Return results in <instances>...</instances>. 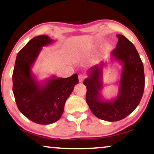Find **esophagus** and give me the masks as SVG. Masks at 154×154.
Masks as SVG:
<instances>
[{
  "label": "esophagus",
  "instance_id": "obj_1",
  "mask_svg": "<svg viewBox=\"0 0 154 154\" xmlns=\"http://www.w3.org/2000/svg\"><path fill=\"white\" fill-rule=\"evenodd\" d=\"M85 75H79V77H78V79H79V82H82L84 81V79H85Z\"/></svg>",
  "mask_w": 154,
  "mask_h": 154
}]
</instances>
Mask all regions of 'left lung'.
I'll return each instance as SVG.
<instances>
[{"label": "left lung", "instance_id": "1", "mask_svg": "<svg viewBox=\"0 0 154 154\" xmlns=\"http://www.w3.org/2000/svg\"><path fill=\"white\" fill-rule=\"evenodd\" d=\"M118 42L110 53V62H102L91 67L83 84L87 87L86 101L98 118L108 122L122 120L138 106L144 89V65L136 48L125 36L117 34ZM122 65L118 95L111 100L103 97V69L108 63Z\"/></svg>", "mask_w": 154, "mask_h": 154}]
</instances>
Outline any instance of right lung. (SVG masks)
Wrapping results in <instances>:
<instances>
[{
	"instance_id": "right-lung-1",
	"label": "right lung",
	"mask_w": 154,
	"mask_h": 154,
	"mask_svg": "<svg viewBox=\"0 0 154 154\" xmlns=\"http://www.w3.org/2000/svg\"><path fill=\"white\" fill-rule=\"evenodd\" d=\"M53 42L46 35L31 39L18 53L13 74V91L18 109L32 122L40 125L58 121L65 102L79 83L77 74L67 78L52 75L39 81L32 72L43 47Z\"/></svg>"
}]
</instances>
